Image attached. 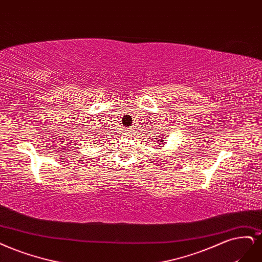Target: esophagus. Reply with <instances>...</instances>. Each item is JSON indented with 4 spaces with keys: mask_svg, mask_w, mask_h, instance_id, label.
<instances>
[{
    "mask_svg": "<svg viewBox=\"0 0 262 262\" xmlns=\"http://www.w3.org/2000/svg\"><path fill=\"white\" fill-rule=\"evenodd\" d=\"M123 137L124 138H129L130 137V135L132 134V131L130 130V129H125V130H123Z\"/></svg>",
    "mask_w": 262,
    "mask_h": 262,
    "instance_id": "esophagus-1",
    "label": "esophagus"
}]
</instances>
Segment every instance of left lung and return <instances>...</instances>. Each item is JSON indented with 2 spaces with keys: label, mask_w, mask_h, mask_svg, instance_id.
<instances>
[{
  "label": "left lung",
  "mask_w": 262,
  "mask_h": 262,
  "mask_svg": "<svg viewBox=\"0 0 262 262\" xmlns=\"http://www.w3.org/2000/svg\"><path fill=\"white\" fill-rule=\"evenodd\" d=\"M160 139H158V141H159ZM162 141H164V140H162V138H161V140H160V142H162ZM161 144H164V143H161ZM159 145H160V143H159Z\"/></svg>",
  "instance_id": "left-lung-1"
}]
</instances>
